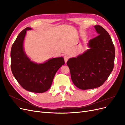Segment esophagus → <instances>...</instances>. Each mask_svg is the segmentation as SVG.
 <instances>
[{"instance_id": "1", "label": "esophagus", "mask_w": 125, "mask_h": 125, "mask_svg": "<svg viewBox=\"0 0 125 125\" xmlns=\"http://www.w3.org/2000/svg\"><path fill=\"white\" fill-rule=\"evenodd\" d=\"M63 58H64V59H65V63H66L68 61V60L69 58V56H68V55H65L63 57Z\"/></svg>"}]
</instances>
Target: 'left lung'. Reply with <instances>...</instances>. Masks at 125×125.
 <instances>
[{"label":"left lung","instance_id":"1","mask_svg":"<svg viewBox=\"0 0 125 125\" xmlns=\"http://www.w3.org/2000/svg\"><path fill=\"white\" fill-rule=\"evenodd\" d=\"M94 28L99 35L89 41L90 49L67 62L73 84L82 90L101 86L114 68L115 51L111 37L102 26Z\"/></svg>","mask_w":125,"mask_h":125}]
</instances>
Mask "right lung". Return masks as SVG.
<instances>
[{
	"label": "right lung",
	"mask_w": 125,
	"mask_h": 125,
	"mask_svg": "<svg viewBox=\"0 0 125 125\" xmlns=\"http://www.w3.org/2000/svg\"><path fill=\"white\" fill-rule=\"evenodd\" d=\"M26 28L22 31L11 50V69L19 83L25 90L43 93L51 88L56 72L65 64L62 57L54 58L41 64L30 61L23 51V43Z\"/></svg>",
	"instance_id": "1"
}]
</instances>
